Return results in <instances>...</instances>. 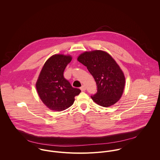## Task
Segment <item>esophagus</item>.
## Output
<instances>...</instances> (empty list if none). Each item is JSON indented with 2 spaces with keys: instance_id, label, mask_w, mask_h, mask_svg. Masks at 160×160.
Wrapping results in <instances>:
<instances>
[{
  "instance_id": "obj_1",
  "label": "esophagus",
  "mask_w": 160,
  "mask_h": 160,
  "mask_svg": "<svg viewBox=\"0 0 160 160\" xmlns=\"http://www.w3.org/2000/svg\"><path fill=\"white\" fill-rule=\"evenodd\" d=\"M80 89L81 90V91H86V87H85V86H82L81 87V88H80Z\"/></svg>"
}]
</instances>
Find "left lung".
Instances as JSON below:
<instances>
[{
    "label": "left lung",
    "mask_w": 160,
    "mask_h": 160,
    "mask_svg": "<svg viewBox=\"0 0 160 160\" xmlns=\"http://www.w3.org/2000/svg\"><path fill=\"white\" fill-rule=\"evenodd\" d=\"M78 60L87 67L96 82L97 92L91 95L93 102L103 107L116 103L124 91L125 77L112 56L97 50L81 53Z\"/></svg>",
    "instance_id": "8db88e82"
}]
</instances>
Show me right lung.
<instances>
[{"instance_id":"right-lung-1","label":"right lung","mask_w":160,"mask_h":160,"mask_svg":"<svg viewBox=\"0 0 160 160\" xmlns=\"http://www.w3.org/2000/svg\"><path fill=\"white\" fill-rule=\"evenodd\" d=\"M70 55H53L47 61L36 84L38 95L51 110L61 112L70 107L81 90L71 86L63 72L71 61Z\"/></svg>"}]
</instances>
